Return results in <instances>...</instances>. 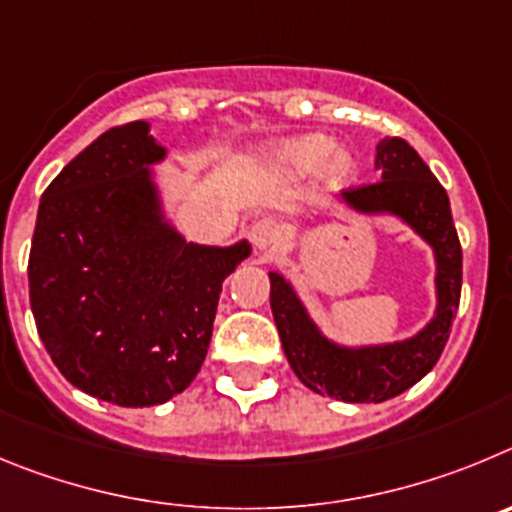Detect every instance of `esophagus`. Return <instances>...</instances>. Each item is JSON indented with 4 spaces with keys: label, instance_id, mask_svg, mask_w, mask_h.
I'll return each mask as SVG.
<instances>
[{
    "label": "esophagus",
    "instance_id": "1",
    "mask_svg": "<svg viewBox=\"0 0 512 512\" xmlns=\"http://www.w3.org/2000/svg\"><path fill=\"white\" fill-rule=\"evenodd\" d=\"M252 242H255L257 250L262 252V255H267L270 250H275V245H278L280 239V224L275 222V219H260V222L252 227Z\"/></svg>",
    "mask_w": 512,
    "mask_h": 512
}]
</instances>
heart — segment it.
<instances>
[{"label": "heart", "mask_w": 512, "mask_h": 512, "mask_svg": "<svg viewBox=\"0 0 512 512\" xmlns=\"http://www.w3.org/2000/svg\"><path fill=\"white\" fill-rule=\"evenodd\" d=\"M331 150H334V142L324 135H308L301 140H293L280 150V160L285 165L296 170H316L319 165H324L329 160ZM352 170V160L347 155H336L334 158V176L344 178Z\"/></svg>", "instance_id": "1"}]
</instances>
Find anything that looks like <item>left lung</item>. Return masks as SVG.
Wrapping results in <instances>:
<instances>
[{"label":"left lung","mask_w":512,"mask_h":512,"mask_svg":"<svg viewBox=\"0 0 512 512\" xmlns=\"http://www.w3.org/2000/svg\"><path fill=\"white\" fill-rule=\"evenodd\" d=\"M375 165L382 170V181L347 188L344 199L362 211H393L403 216L434 245L439 262L436 319L408 342L342 349L326 342L293 288L278 273H270V306L290 367L313 393L347 403L390 400L434 370L449 342L451 319L457 316L462 296V245L444 186L403 137L380 140Z\"/></svg>","instance_id":"left-lung-1"}]
</instances>
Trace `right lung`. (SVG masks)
<instances>
[{
    "label": "right lung",
    "mask_w": 512,
    "mask_h": 512,
    "mask_svg": "<svg viewBox=\"0 0 512 512\" xmlns=\"http://www.w3.org/2000/svg\"><path fill=\"white\" fill-rule=\"evenodd\" d=\"M145 122L96 137L40 199L27 280L35 326L71 385L145 408L199 375L222 283L250 245H191L160 222Z\"/></svg>",
    "instance_id": "right-lung-1"
}]
</instances>
